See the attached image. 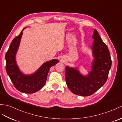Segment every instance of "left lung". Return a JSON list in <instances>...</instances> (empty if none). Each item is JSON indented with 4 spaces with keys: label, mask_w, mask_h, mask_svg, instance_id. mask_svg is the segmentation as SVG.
<instances>
[{
    "label": "left lung",
    "mask_w": 122,
    "mask_h": 122,
    "mask_svg": "<svg viewBox=\"0 0 122 122\" xmlns=\"http://www.w3.org/2000/svg\"><path fill=\"white\" fill-rule=\"evenodd\" d=\"M92 38L94 40L91 46L94 59L92 70L88 75H82L77 68L66 66L65 69V79L68 88L72 93L80 96H90L102 87L107 80L111 67L108 47L96 29L94 30Z\"/></svg>",
    "instance_id": "8db88e82"
}]
</instances>
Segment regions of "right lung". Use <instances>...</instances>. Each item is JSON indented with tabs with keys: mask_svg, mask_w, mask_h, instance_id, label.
<instances>
[{
	"mask_svg": "<svg viewBox=\"0 0 122 122\" xmlns=\"http://www.w3.org/2000/svg\"><path fill=\"white\" fill-rule=\"evenodd\" d=\"M24 28L18 36L12 41L5 54L7 73L17 90L26 94H32L39 91L45 85L50 68L58 63L57 59H53L43 63L33 73L25 75L19 69L16 61V54L19 49Z\"/></svg>",
	"mask_w": 122,
	"mask_h": 122,
	"instance_id": "right-lung-1",
	"label": "right lung"
}]
</instances>
